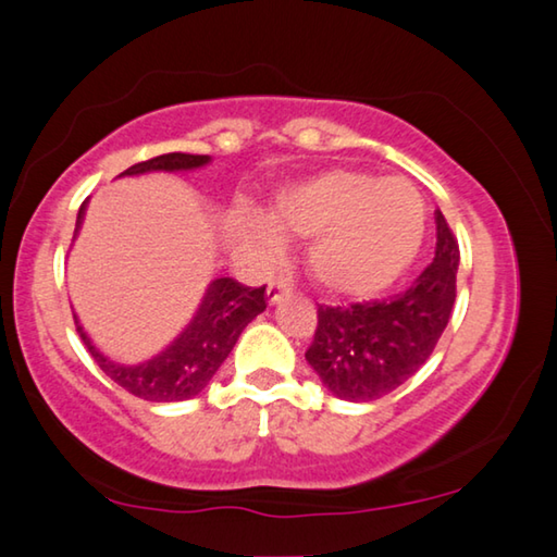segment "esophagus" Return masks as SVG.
Listing matches in <instances>:
<instances>
[{
  "mask_svg": "<svg viewBox=\"0 0 557 557\" xmlns=\"http://www.w3.org/2000/svg\"><path fill=\"white\" fill-rule=\"evenodd\" d=\"M293 293V280L289 277H277L272 285L268 287V305H277L282 297Z\"/></svg>",
  "mask_w": 557,
  "mask_h": 557,
  "instance_id": "34e87169",
  "label": "esophagus"
}]
</instances>
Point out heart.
Masks as SVG:
<instances>
[{
  "label": "heart",
  "instance_id": "1",
  "mask_svg": "<svg viewBox=\"0 0 557 557\" xmlns=\"http://www.w3.org/2000/svg\"><path fill=\"white\" fill-rule=\"evenodd\" d=\"M277 247L282 233L312 240L310 270L324 289L344 297L379 293L409 268L423 237V200L401 178L332 168L275 200L272 223L252 227Z\"/></svg>",
  "mask_w": 557,
  "mask_h": 557
}]
</instances>
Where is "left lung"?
<instances>
[{
    "instance_id": "8db88e82",
    "label": "left lung",
    "mask_w": 557,
    "mask_h": 557,
    "mask_svg": "<svg viewBox=\"0 0 557 557\" xmlns=\"http://www.w3.org/2000/svg\"><path fill=\"white\" fill-rule=\"evenodd\" d=\"M458 243L436 210V255L413 285L389 299L317 310L307 361L344 401H374L426 364L456 302Z\"/></svg>"
}]
</instances>
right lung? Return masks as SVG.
<instances>
[{"instance_id": "obj_1", "label": "right lung", "mask_w": 557, "mask_h": 557, "mask_svg": "<svg viewBox=\"0 0 557 557\" xmlns=\"http://www.w3.org/2000/svg\"><path fill=\"white\" fill-rule=\"evenodd\" d=\"M210 156L193 153H165L156 156L151 161L136 163L121 175H144V173H188L208 165ZM119 175V178H121ZM86 202L78 208L76 231H82ZM264 285L245 287L233 277H218L208 285L198 312L193 314L188 326L175 337L163 351L156 357L140 361V364H123L96 347L84 326L76 320V330L82 334L86 349L91 351L101 372L123 386L128 394L146 401H185L200 394L210 384V379L220 369V364L231 355L237 337L250 324L255 317L264 312Z\"/></svg>"}]
</instances>
